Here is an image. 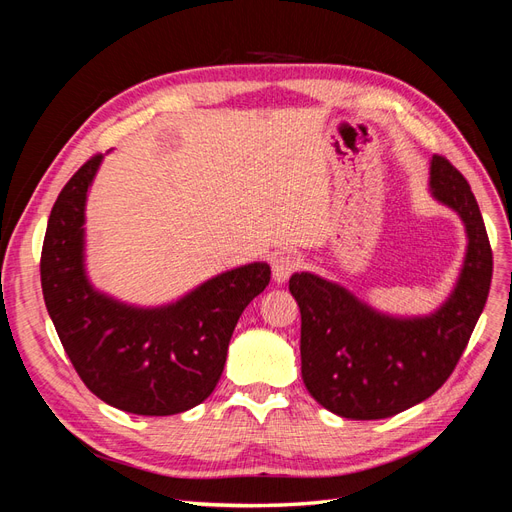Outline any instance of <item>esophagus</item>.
I'll return each instance as SVG.
<instances>
[{
  "label": "esophagus",
  "mask_w": 512,
  "mask_h": 512,
  "mask_svg": "<svg viewBox=\"0 0 512 512\" xmlns=\"http://www.w3.org/2000/svg\"><path fill=\"white\" fill-rule=\"evenodd\" d=\"M299 258L294 256V254H280V256H275L273 258V262H271V269H273V280L277 282V284H282V282H286L288 277L299 269Z\"/></svg>",
  "instance_id": "34e87169"
}]
</instances>
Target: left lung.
<instances>
[{
	"label": "left lung",
	"instance_id": "8db88e82",
	"mask_svg": "<svg viewBox=\"0 0 512 512\" xmlns=\"http://www.w3.org/2000/svg\"><path fill=\"white\" fill-rule=\"evenodd\" d=\"M429 188L433 198L457 211L468 232L455 290L433 314H380L314 273L290 277L288 288L301 309L303 382L337 416L376 421L421 404L453 374L483 314L493 254L470 183L446 158L433 156Z\"/></svg>",
	"mask_w": 512,
	"mask_h": 512
}]
</instances>
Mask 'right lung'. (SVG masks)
I'll use <instances>...</instances> for the list:
<instances>
[{"mask_svg": "<svg viewBox=\"0 0 512 512\" xmlns=\"http://www.w3.org/2000/svg\"><path fill=\"white\" fill-rule=\"evenodd\" d=\"M100 164L102 153L89 158L55 200L40 258L44 303L91 393L123 412L179 414L213 393L237 320L269 286L271 269L237 267L162 307L96 290L85 273V200Z\"/></svg>", "mask_w": 512, "mask_h": 512, "instance_id": "1", "label": "right lung"}]
</instances>
